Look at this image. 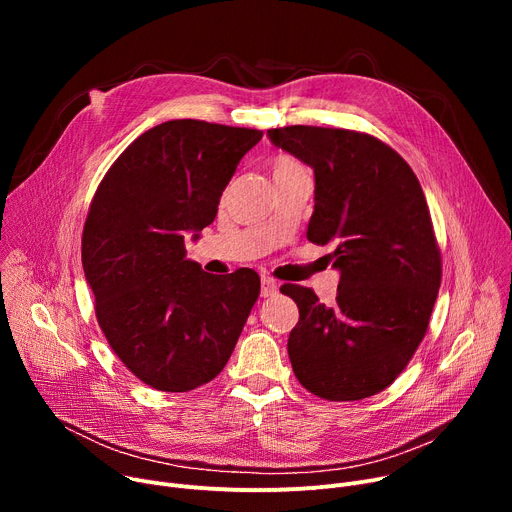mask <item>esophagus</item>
I'll use <instances>...</instances> for the list:
<instances>
[{
    "mask_svg": "<svg viewBox=\"0 0 512 512\" xmlns=\"http://www.w3.org/2000/svg\"><path fill=\"white\" fill-rule=\"evenodd\" d=\"M278 292V282L270 276H261V297L267 299V297H274V294Z\"/></svg>",
    "mask_w": 512,
    "mask_h": 512,
    "instance_id": "34e87169",
    "label": "esophagus"
}]
</instances>
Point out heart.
Segmentation results:
<instances>
[{"label": "heart", "mask_w": 512, "mask_h": 512, "mask_svg": "<svg viewBox=\"0 0 512 512\" xmlns=\"http://www.w3.org/2000/svg\"><path fill=\"white\" fill-rule=\"evenodd\" d=\"M299 170H305V168L299 164V161H294L290 157H278L274 161V168H272L274 176L276 174H288V172H299Z\"/></svg>", "instance_id": "heart-1"}]
</instances>
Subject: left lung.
Masks as SVG:
<instances>
[{
  "label": "left lung",
  "instance_id": "1",
  "mask_svg": "<svg viewBox=\"0 0 512 512\" xmlns=\"http://www.w3.org/2000/svg\"><path fill=\"white\" fill-rule=\"evenodd\" d=\"M267 137L315 174L307 238L334 245L336 301L280 290L299 307L288 338L297 380L326 400L388 388L421 344L442 280V257L421 184L392 147L365 132L284 126Z\"/></svg>",
  "mask_w": 512,
  "mask_h": 512
}]
</instances>
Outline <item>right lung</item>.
Listing matches in <instances>:
<instances>
[{"instance_id": "add662e5", "label": "right lung", "mask_w": 512, "mask_h": 512, "mask_svg": "<svg viewBox=\"0 0 512 512\" xmlns=\"http://www.w3.org/2000/svg\"><path fill=\"white\" fill-rule=\"evenodd\" d=\"M261 137L170 120L132 141L97 186L83 230L95 315L118 359L155 390L211 382L259 297L249 267L211 276L186 259L184 234L215 220L238 161Z\"/></svg>"}]
</instances>
